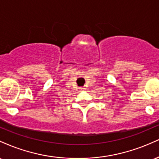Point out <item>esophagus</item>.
<instances>
[{"label":"esophagus","instance_id":"1","mask_svg":"<svg viewBox=\"0 0 159 159\" xmlns=\"http://www.w3.org/2000/svg\"><path fill=\"white\" fill-rule=\"evenodd\" d=\"M80 90H82V91L85 90V88H84V87H81V88H80Z\"/></svg>","mask_w":159,"mask_h":159}]
</instances>
